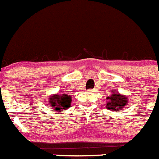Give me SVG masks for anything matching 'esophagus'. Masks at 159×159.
I'll use <instances>...</instances> for the list:
<instances>
[{
  "label": "esophagus",
  "instance_id": "1",
  "mask_svg": "<svg viewBox=\"0 0 159 159\" xmlns=\"http://www.w3.org/2000/svg\"><path fill=\"white\" fill-rule=\"evenodd\" d=\"M89 91H91V92H95V89H90Z\"/></svg>",
  "mask_w": 159,
  "mask_h": 159
}]
</instances>
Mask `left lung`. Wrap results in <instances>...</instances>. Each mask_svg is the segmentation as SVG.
Wrapping results in <instances>:
<instances>
[{
  "mask_svg": "<svg viewBox=\"0 0 159 159\" xmlns=\"http://www.w3.org/2000/svg\"><path fill=\"white\" fill-rule=\"evenodd\" d=\"M107 99V108L109 111H113L122 110L128 102V98L119 93H114L111 96H108Z\"/></svg>",
  "mask_w": 159,
  "mask_h": 159,
  "instance_id": "1",
  "label": "left lung"
}]
</instances>
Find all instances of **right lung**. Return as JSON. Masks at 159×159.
Listing matches in <instances>:
<instances>
[{
  "instance_id": "1",
  "label": "right lung",
  "mask_w": 159,
  "mask_h": 159,
  "mask_svg": "<svg viewBox=\"0 0 159 159\" xmlns=\"http://www.w3.org/2000/svg\"><path fill=\"white\" fill-rule=\"evenodd\" d=\"M71 97L65 94H55L50 96L48 99L49 104L55 110L58 111H62L63 110H67L71 106Z\"/></svg>"
}]
</instances>
